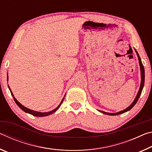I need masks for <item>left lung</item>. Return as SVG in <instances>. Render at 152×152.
Returning <instances> with one entry per match:
<instances>
[{"label": "left lung", "instance_id": "obj_1", "mask_svg": "<svg viewBox=\"0 0 152 152\" xmlns=\"http://www.w3.org/2000/svg\"><path fill=\"white\" fill-rule=\"evenodd\" d=\"M135 52L137 53V57H138V60H139V63H140V70H141V84H140V89H139V91H138V93L137 94V96H136L135 99L133 102H132V104H131L130 106H129L127 109H125V110H121V111L120 112H118V113H107V112H104V111H101V110H99L100 112H101L102 113H104V114H106V115H120V114H122V113H124L125 112L128 111V110H129L130 109H132V108L134 107V105L136 104V102H137L139 98H140V95L141 94V92H142V90L143 88V86H144V82H145V70H144V67L142 64V62H141V58L140 57V56H139L137 51L135 50Z\"/></svg>", "mask_w": 152, "mask_h": 152}]
</instances>
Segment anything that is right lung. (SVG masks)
I'll return each mask as SVG.
<instances>
[{
	"label": "right lung",
	"mask_w": 152,
	"mask_h": 152,
	"mask_svg": "<svg viewBox=\"0 0 152 152\" xmlns=\"http://www.w3.org/2000/svg\"><path fill=\"white\" fill-rule=\"evenodd\" d=\"M7 80H8V74H7ZM9 90H10V91H11V94H12V96H13V99H14L15 102H16V104L18 105V106H19V107L20 108V109H22L23 110V111H25V113H29V114L33 115V116H36V117H45V116H48V115H51V114H52V113H55V112L56 111V110H57L59 109V108H60V105H61V103H62V102H63V101H64V97L63 99H62V101H61V102H60V104H59V106H58L57 108H56L55 109L51 110V111H50V112H46V113L37 112V111H35V110H31V109H27V107H24L23 105H22L21 104H20V102H19V101H18L15 98L14 95H13V94H12V91H11V90L10 89V88H9Z\"/></svg>",
	"instance_id": "right-lung-1"
}]
</instances>
